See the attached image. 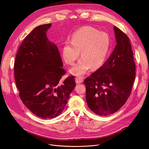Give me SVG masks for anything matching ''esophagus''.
<instances>
[{
  "label": "esophagus",
  "mask_w": 149,
  "mask_h": 149,
  "mask_svg": "<svg viewBox=\"0 0 149 149\" xmlns=\"http://www.w3.org/2000/svg\"><path fill=\"white\" fill-rule=\"evenodd\" d=\"M75 82L77 84H79L83 82V77H77L75 78Z\"/></svg>",
  "instance_id": "obj_1"
}]
</instances>
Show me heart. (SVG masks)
<instances>
[{
    "label": "heart",
    "instance_id": "obj_1",
    "mask_svg": "<svg viewBox=\"0 0 149 149\" xmlns=\"http://www.w3.org/2000/svg\"><path fill=\"white\" fill-rule=\"evenodd\" d=\"M111 47L108 33L100 32L91 26H84L72 35L62 49V56L67 64L72 65L80 55L82 58L70 70L74 75L86 74L91 68H101L107 58Z\"/></svg>",
    "mask_w": 149,
    "mask_h": 149
}]
</instances>
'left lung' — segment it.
<instances>
[{
	"mask_svg": "<svg viewBox=\"0 0 149 149\" xmlns=\"http://www.w3.org/2000/svg\"><path fill=\"white\" fill-rule=\"evenodd\" d=\"M117 45L104 65L85 79L86 101L90 110L105 116L117 112L131 94L136 64L129 37L114 26Z\"/></svg>",
	"mask_w": 149,
	"mask_h": 149,
	"instance_id": "8db88e82",
	"label": "left lung"
}]
</instances>
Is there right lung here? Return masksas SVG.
Wrapping results in <instances>:
<instances>
[{
    "instance_id": "add662e5",
    "label": "right lung",
    "mask_w": 149,
    "mask_h": 149,
    "mask_svg": "<svg viewBox=\"0 0 149 149\" xmlns=\"http://www.w3.org/2000/svg\"><path fill=\"white\" fill-rule=\"evenodd\" d=\"M51 24L34 28L19 47L14 63V74L19 97L36 116L53 118L65 109L76 84L74 76L61 84L66 71L59 50L47 36Z\"/></svg>"
}]
</instances>
